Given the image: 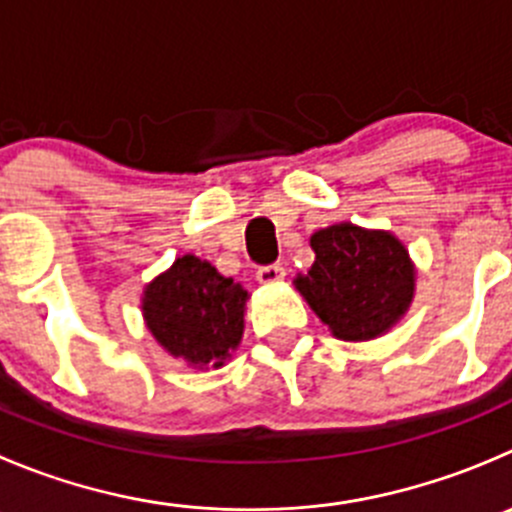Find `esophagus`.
<instances>
[{
  "mask_svg": "<svg viewBox=\"0 0 512 512\" xmlns=\"http://www.w3.org/2000/svg\"><path fill=\"white\" fill-rule=\"evenodd\" d=\"M280 280H285V267L282 265H265L257 270V282L260 285H275Z\"/></svg>",
  "mask_w": 512,
  "mask_h": 512,
  "instance_id": "34e87169",
  "label": "esophagus"
}]
</instances>
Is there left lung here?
Instances as JSON below:
<instances>
[{
    "mask_svg": "<svg viewBox=\"0 0 512 512\" xmlns=\"http://www.w3.org/2000/svg\"><path fill=\"white\" fill-rule=\"evenodd\" d=\"M310 247L315 262L295 287L337 340H375L408 312L415 265L393 232L340 222L317 230Z\"/></svg>",
    "mask_w": 512,
    "mask_h": 512,
    "instance_id": "8db88e82",
    "label": "left lung"
}]
</instances>
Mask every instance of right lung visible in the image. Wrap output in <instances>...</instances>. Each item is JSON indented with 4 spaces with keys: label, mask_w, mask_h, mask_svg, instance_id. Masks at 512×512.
<instances>
[{
    "label": "right lung",
    "mask_w": 512,
    "mask_h": 512,
    "mask_svg": "<svg viewBox=\"0 0 512 512\" xmlns=\"http://www.w3.org/2000/svg\"><path fill=\"white\" fill-rule=\"evenodd\" d=\"M247 290L207 260L177 257L145 287L142 315L155 340L192 367H222L245 330Z\"/></svg>",
    "instance_id": "add662e5"
}]
</instances>
